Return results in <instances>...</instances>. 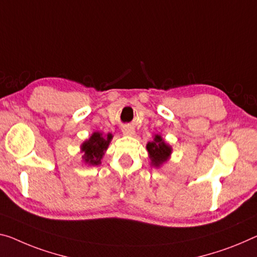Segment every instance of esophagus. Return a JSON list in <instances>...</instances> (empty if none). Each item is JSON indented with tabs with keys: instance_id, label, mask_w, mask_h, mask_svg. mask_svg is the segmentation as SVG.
I'll list each match as a JSON object with an SVG mask.
<instances>
[{
	"instance_id": "esophagus-1",
	"label": "esophagus",
	"mask_w": 257,
	"mask_h": 257,
	"mask_svg": "<svg viewBox=\"0 0 257 257\" xmlns=\"http://www.w3.org/2000/svg\"><path fill=\"white\" fill-rule=\"evenodd\" d=\"M123 134L124 136H133L134 134V128L132 126H128V125H125L123 127Z\"/></svg>"
}]
</instances>
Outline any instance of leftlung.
Masks as SVG:
<instances>
[{
	"instance_id": "left-lung-1",
	"label": "left lung",
	"mask_w": 257,
	"mask_h": 257,
	"mask_svg": "<svg viewBox=\"0 0 257 257\" xmlns=\"http://www.w3.org/2000/svg\"><path fill=\"white\" fill-rule=\"evenodd\" d=\"M147 151L153 167L160 168L162 164H164L169 160L172 153V148L163 140V138L159 134H155L154 140L147 144Z\"/></svg>"
}]
</instances>
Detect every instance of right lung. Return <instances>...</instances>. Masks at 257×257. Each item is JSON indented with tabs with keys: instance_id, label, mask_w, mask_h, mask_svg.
Wrapping results in <instances>:
<instances>
[{
	"instance_id": "obj_1",
	"label": "right lung",
	"mask_w": 257,
	"mask_h": 257,
	"mask_svg": "<svg viewBox=\"0 0 257 257\" xmlns=\"http://www.w3.org/2000/svg\"><path fill=\"white\" fill-rule=\"evenodd\" d=\"M112 139V134L108 133L102 136L100 132H94L88 140L81 145V153H84L82 159L85 163L89 165L101 164V160L104 155V152L108 149L110 141Z\"/></svg>"
}]
</instances>
